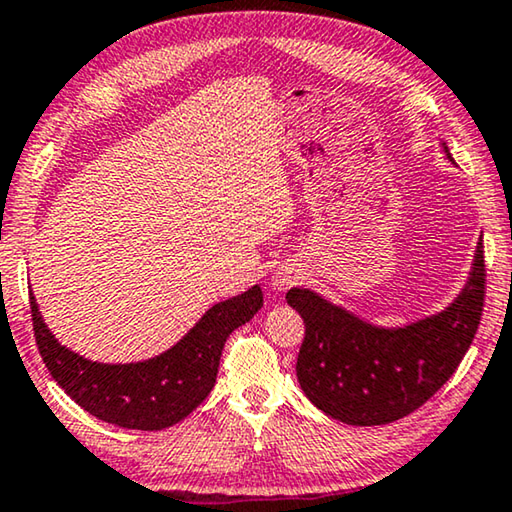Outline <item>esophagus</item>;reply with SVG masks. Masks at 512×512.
<instances>
[{
    "mask_svg": "<svg viewBox=\"0 0 512 512\" xmlns=\"http://www.w3.org/2000/svg\"><path fill=\"white\" fill-rule=\"evenodd\" d=\"M300 281V272L295 270V267H279V270L272 272V288L274 290H286L290 286H295V283Z\"/></svg>",
    "mask_w": 512,
    "mask_h": 512,
    "instance_id": "34e87169",
    "label": "esophagus"
}]
</instances>
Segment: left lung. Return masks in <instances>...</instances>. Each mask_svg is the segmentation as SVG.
<instances>
[{
	"instance_id": "left-lung-1",
	"label": "left lung",
	"mask_w": 512,
	"mask_h": 512,
	"mask_svg": "<svg viewBox=\"0 0 512 512\" xmlns=\"http://www.w3.org/2000/svg\"><path fill=\"white\" fill-rule=\"evenodd\" d=\"M442 148L453 162L448 146ZM483 240L469 277L442 311L400 327L368 322L311 288H290L286 302L306 325L297 380L306 398L348 426H384L426 403L460 366L481 322Z\"/></svg>"
}]
</instances>
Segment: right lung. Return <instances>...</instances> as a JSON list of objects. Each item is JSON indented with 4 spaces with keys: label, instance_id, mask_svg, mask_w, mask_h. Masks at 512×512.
<instances>
[{
    "label": "right lung",
    "instance_id": "obj_1",
    "mask_svg": "<svg viewBox=\"0 0 512 512\" xmlns=\"http://www.w3.org/2000/svg\"><path fill=\"white\" fill-rule=\"evenodd\" d=\"M263 306L261 286L217 302L176 345L151 359L105 364L66 348L50 332L31 295L34 336L47 371L77 405L105 423L162 430L183 421L215 387L226 336Z\"/></svg>",
    "mask_w": 512,
    "mask_h": 512
}]
</instances>
